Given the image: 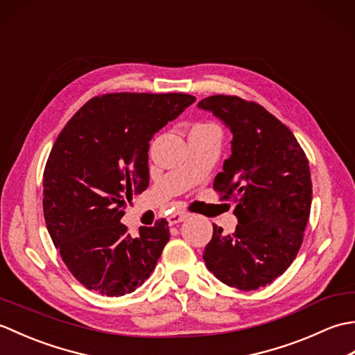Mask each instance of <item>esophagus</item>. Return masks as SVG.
<instances>
[{"label":"esophagus","mask_w":355,"mask_h":355,"mask_svg":"<svg viewBox=\"0 0 355 355\" xmlns=\"http://www.w3.org/2000/svg\"><path fill=\"white\" fill-rule=\"evenodd\" d=\"M187 216H189V214L184 212V210H177V212H173V214L169 216V224L173 225V224L182 223V221L186 220Z\"/></svg>","instance_id":"1"}]
</instances>
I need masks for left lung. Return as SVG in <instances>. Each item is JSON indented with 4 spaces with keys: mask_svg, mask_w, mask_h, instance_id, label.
<instances>
[{
    "mask_svg": "<svg viewBox=\"0 0 355 355\" xmlns=\"http://www.w3.org/2000/svg\"><path fill=\"white\" fill-rule=\"evenodd\" d=\"M198 107L233 134L214 189L235 202L238 218L232 235L214 224L202 259L223 284L256 290L281 276L302 245L313 198L310 164L288 128L256 102L216 94Z\"/></svg>",
    "mask_w": 355,
    "mask_h": 355,
    "instance_id": "1",
    "label": "left lung"
}]
</instances>
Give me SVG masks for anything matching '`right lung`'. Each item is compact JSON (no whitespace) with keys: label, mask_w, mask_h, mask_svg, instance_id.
<instances>
[{"label":"right lung","mask_w":355,"mask_h":355,"mask_svg":"<svg viewBox=\"0 0 355 355\" xmlns=\"http://www.w3.org/2000/svg\"><path fill=\"white\" fill-rule=\"evenodd\" d=\"M193 102L183 93L96 96L58 135L44 169V218L67 268L88 290L123 296L154 271L168 221L132 238L120 220L149 184V140Z\"/></svg>","instance_id":"1"}]
</instances>
